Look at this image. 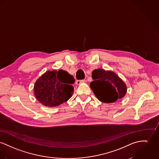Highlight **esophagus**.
<instances>
[{
	"label": "esophagus",
	"instance_id": "obj_1",
	"mask_svg": "<svg viewBox=\"0 0 159 159\" xmlns=\"http://www.w3.org/2000/svg\"><path fill=\"white\" fill-rule=\"evenodd\" d=\"M85 82V80H77L75 83H76V84L77 85H80V84H81L82 83H84Z\"/></svg>",
	"mask_w": 159,
	"mask_h": 159
}]
</instances>
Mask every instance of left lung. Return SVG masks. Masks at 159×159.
<instances>
[{"mask_svg": "<svg viewBox=\"0 0 159 159\" xmlns=\"http://www.w3.org/2000/svg\"><path fill=\"white\" fill-rule=\"evenodd\" d=\"M92 78L94 81L91 82L90 87L100 102L114 103L126 95L125 83L113 71L98 68L93 71Z\"/></svg>", "mask_w": 159, "mask_h": 159, "instance_id": "left-lung-1", "label": "left lung"}]
</instances>
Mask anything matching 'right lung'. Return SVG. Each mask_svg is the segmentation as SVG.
I'll return each mask as SVG.
<instances>
[{
    "label": "right lung",
    "instance_id": "add662e5",
    "mask_svg": "<svg viewBox=\"0 0 159 159\" xmlns=\"http://www.w3.org/2000/svg\"><path fill=\"white\" fill-rule=\"evenodd\" d=\"M73 76L60 70L46 71L35 82L34 93L37 100L48 107H57L67 102L73 94Z\"/></svg>",
    "mask_w": 159,
    "mask_h": 159
}]
</instances>
